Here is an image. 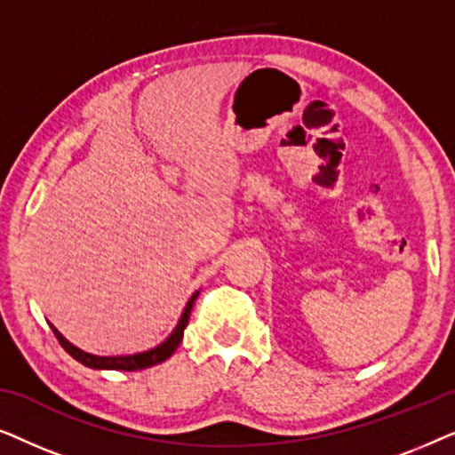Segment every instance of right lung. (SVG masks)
<instances>
[{"instance_id": "add662e5", "label": "right lung", "mask_w": 455, "mask_h": 455, "mask_svg": "<svg viewBox=\"0 0 455 455\" xmlns=\"http://www.w3.org/2000/svg\"><path fill=\"white\" fill-rule=\"evenodd\" d=\"M196 296H198V291L190 298L188 304H186L182 319H180L178 327L173 329V333L164 341V344L153 347V350H148V352L132 354V356H92V354H86L83 350H78L76 346H72L70 341H68L53 325H52V329H53L55 338H58V341L61 344V347H64V350L70 354L72 358H76L78 363H83L84 366H91V369H108V371H142V369H148V366L164 363V360H167L173 352H176V347L180 346V341H182V338H184V329H186V325H188L190 310H192V304H195V300H196Z\"/></svg>"}]
</instances>
